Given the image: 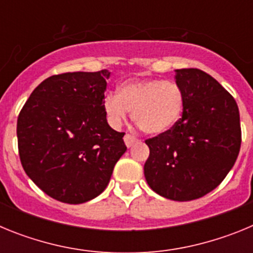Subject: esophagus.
Returning <instances> with one entry per match:
<instances>
[{"instance_id":"esophagus-1","label":"esophagus","mask_w":253,"mask_h":253,"mask_svg":"<svg viewBox=\"0 0 253 253\" xmlns=\"http://www.w3.org/2000/svg\"><path fill=\"white\" fill-rule=\"evenodd\" d=\"M124 142L125 144H126V147H131L134 144V143H137L138 139L134 135H131V134H125L124 135Z\"/></svg>"}]
</instances>
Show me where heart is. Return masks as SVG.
I'll return each mask as SVG.
<instances>
[{
    "label": "heart",
    "instance_id": "heart-1",
    "mask_svg": "<svg viewBox=\"0 0 253 253\" xmlns=\"http://www.w3.org/2000/svg\"><path fill=\"white\" fill-rule=\"evenodd\" d=\"M102 107L113 128H120L133 110L131 116L140 130L158 135L171 130L181 119L185 93L175 81L129 80L119 84L118 93L107 92L104 96Z\"/></svg>",
    "mask_w": 253,
    "mask_h": 253
}]
</instances>
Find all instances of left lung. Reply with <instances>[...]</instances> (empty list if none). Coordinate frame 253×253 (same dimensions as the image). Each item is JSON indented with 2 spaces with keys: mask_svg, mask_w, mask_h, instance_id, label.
<instances>
[{
  "mask_svg": "<svg viewBox=\"0 0 253 253\" xmlns=\"http://www.w3.org/2000/svg\"><path fill=\"white\" fill-rule=\"evenodd\" d=\"M185 93L177 124L149 138L144 163L147 184L154 193L175 202L207 195L228 175L240 153V111L233 96L198 68L176 69Z\"/></svg>",
  "mask_w": 253,
  "mask_h": 253,
  "instance_id": "left-lung-1",
  "label": "left lung"
}]
</instances>
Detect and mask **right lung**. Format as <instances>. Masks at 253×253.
<instances>
[{"instance_id":"add662e5","label":"right lung","mask_w":253,"mask_h":253,"mask_svg":"<svg viewBox=\"0 0 253 253\" xmlns=\"http://www.w3.org/2000/svg\"><path fill=\"white\" fill-rule=\"evenodd\" d=\"M107 69L44 80L17 118L24 171L58 202L82 204L99 196L126 151L125 133L107 124L102 107Z\"/></svg>"}]
</instances>
